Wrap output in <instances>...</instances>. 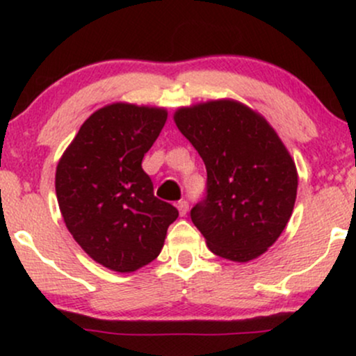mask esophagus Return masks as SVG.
Wrapping results in <instances>:
<instances>
[{
	"label": "esophagus",
	"mask_w": 356,
	"mask_h": 356,
	"mask_svg": "<svg viewBox=\"0 0 356 356\" xmlns=\"http://www.w3.org/2000/svg\"><path fill=\"white\" fill-rule=\"evenodd\" d=\"M177 209H179V214L186 216L187 211H189V202H187L186 199H182V201L177 202Z\"/></svg>",
	"instance_id": "1"
}]
</instances>
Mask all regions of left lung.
I'll use <instances>...</instances> for the list:
<instances>
[{"mask_svg":"<svg viewBox=\"0 0 356 356\" xmlns=\"http://www.w3.org/2000/svg\"><path fill=\"white\" fill-rule=\"evenodd\" d=\"M207 170L206 194L191 209L214 254L231 261L261 256L275 244L296 201L295 162L273 127L234 100H214L174 115Z\"/></svg>","mask_w":356,"mask_h":356,"instance_id":"8db88e82","label":"left lung"}]
</instances>
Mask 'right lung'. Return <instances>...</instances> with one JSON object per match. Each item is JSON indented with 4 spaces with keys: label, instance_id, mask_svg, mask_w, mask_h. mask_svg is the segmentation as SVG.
Wrapping results in <instances>:
<instances>
[{
    "label": "right lung",
    "instance_id": "1",
    "mask_svg": "<svg viewBox=\"0 0 356 356\" xmlns=\"http://www.w3.org/2000/svg\"><path fill=\"white\" fill-rule=\"evenodd\" d=\"M167 120L164 108L112 104L92 113L56 167L55 189L68 231L102 266L130 273L159 256L172 204L154 195L142 159Z\"/></svg>",
    "mask_w": 356,
    "mask_h": 356
}]
</instances>
